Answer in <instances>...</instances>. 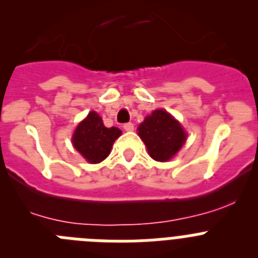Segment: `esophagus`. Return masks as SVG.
<instances>
[{
	"label": "esophagus",
	"mask_w": 258,
	"mask_h": 258,
	"mask_svg": "<svg viewBox=\"0 0 258 258\" xmlns=\"http://www.w3.org/2000/svg\"><path fill=\"white\" fill-rule=\"evenodd\" d=\"M124 131L126 132L134 131V125L132 124V122H126V124H124Z\"/></svg>",
	"instance_id": "34e87169"
}]
</instances>
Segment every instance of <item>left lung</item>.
I'll return each mask as SVG.
<instances>
[{
    "mask_svg": "<svg viewBox=\"0 0 258 258\" xmlns=\"http://www.w3.org/2000/svg\"><path fill=\"white\" fill-rule=\"evenodd\" d=\"M138 136L145 142L150 156L156 161H168L181 150L187 134L169 112L155 109L138 126Z\"/></svg>",
    "mask_w": 258,
    "mask_h": 258,
    "instance_id": "8db88e82",
    "label": "left lung"
}]
</instances>
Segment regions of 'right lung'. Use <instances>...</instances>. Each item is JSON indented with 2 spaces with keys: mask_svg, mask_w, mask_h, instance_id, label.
Here are the masks:
<instances>
[{
  "mask_svg": "<svg viewBox=\"0 0 258 258\" xmlns=\"http://www.w3.org/2000/svg\"><path fill=\"white\" fill-rule=\"evenodd\" d=\"M120 136L121 131L118 127H106L101 116L92 111L77 125L72 143L86 161L98 164L108 156L113 142Z\"/></svg>",
  "mask_w": 258,
  "mask_h": 258,
  "instance_id": "add662e5",
  "label": "right lung"
}]
</instances>
